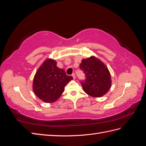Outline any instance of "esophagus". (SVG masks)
Instances as JSON below:
<instances>
[{
	"mask_svg": "<svg viewBox=\"0 0 146 146\" xmlns=\"http://www.w3.org/2000/svg\"><path fill=\"white\" fill-rule=\"evenodd\" d=\"M72 77H73L74 79H75V78H76V75H75V74H72Z\"/></svg>",
	"mask_w": 146,
	"mask_h": 146,
	"instance_id": "1",
	"label": "esophagus"
}]
</instances>
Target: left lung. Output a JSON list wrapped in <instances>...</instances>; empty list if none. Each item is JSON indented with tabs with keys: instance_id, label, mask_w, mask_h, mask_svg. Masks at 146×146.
<instances>
[{
	"instance_id": "8db88e82",
	"label": "left lung",
	"mask_w": 146,
	"mask_h": 146,
	"mask_svg": "<svg viewBox=\"0 0 146 146\" xmlns=\"http://www.w3.org/2000/svg\"><path fill=\"white\" fill-rule=\"evenodd\" d=\"M79 68L85 76V80H81L80 83L86 94L99 98L107 93L111 88V76L102 62L92 56L83 59Z\"/></svg>"
}]
</instances>
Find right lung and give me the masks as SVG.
<instances>
[{
	"label": "right lung",
	"mask_w": 146,
	"mask_h": 146,
	"mask_svg": "<svg viewBox=\"0 0 146 146\" xmlns=\"http://www.w3.org/2000/svg\"><path fill=\"white\" fill-rule=\"evenodd\" d=\"M72 79V76L66 74L63 69L57 67L55 61L47 60L35 74L33 91L45 102H54L63 94L64 86Z\"/></svg>",
	"instance_id": "right-lung-1"
}]
</instances>
